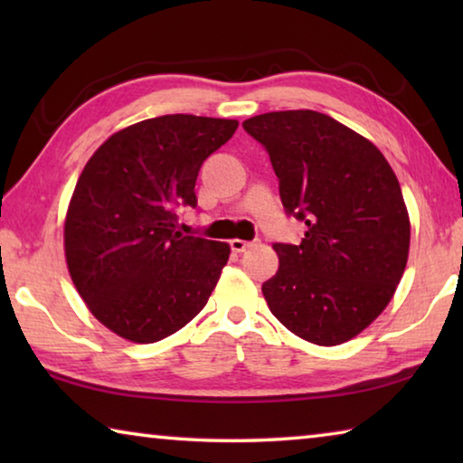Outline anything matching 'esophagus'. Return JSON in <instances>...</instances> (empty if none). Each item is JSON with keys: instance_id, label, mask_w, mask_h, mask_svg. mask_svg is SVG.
Segmentation results:
<instances>
[{"instance_id": "obj_1", "label": "esophagus", "mask_w": 463, "mask_h": 463, "mask_svg": "<svg viewBox=\"0 0 463 463\" xmlns=\"http://www.w3.org/2000/svg\"><path fill=\"white\" fill-rule=\"evenodd\" d=\"M257 241H241V239H232L231 241V249L234 250V253H245L247 249L255 247Z\"/></svg>"}]
</instances>
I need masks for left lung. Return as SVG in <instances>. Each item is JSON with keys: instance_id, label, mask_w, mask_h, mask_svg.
Instances as JSON below:
<instances>
[{"instance_id": "left-lung-1", "label": "left lung", "mask_w": 463, "mask_h": 463, "mask_svg": "<svg viewBox=\"0 0 463 463\" xmlns=\"http://www.w3.org/2000/svg\"><path fill=\"white\" fill-rule=\"evenodd\" d=\"M269 155L288 216L307 224L300 245L276 242V276L263 284L271 315L315 345L354 339L378 318L401 281L411 222L383 155L315 109L242 122Z\"/></svg>"}]
</instances>
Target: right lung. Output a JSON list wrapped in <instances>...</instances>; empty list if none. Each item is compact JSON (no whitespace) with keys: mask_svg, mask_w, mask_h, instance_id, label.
Masks as SVG:
<instances>
[{"mask_svg":"<svg viewBox=\"0 0 463 463\" xmlns=\"http://www.w3.org/2000/svg\"><path fill=\"white\" fill-rule=\"evenodd\" d=\"M237 120L169 114L109 137L81 171L65 221L77 292L109 331L155 343L206 307L229 261L226 242L177 231L198 206L195 179Z\"/></svg>","mask_w":463,"mask_h":463,"instance_id":"obj_1","label":"right lung"}]
</instances>
